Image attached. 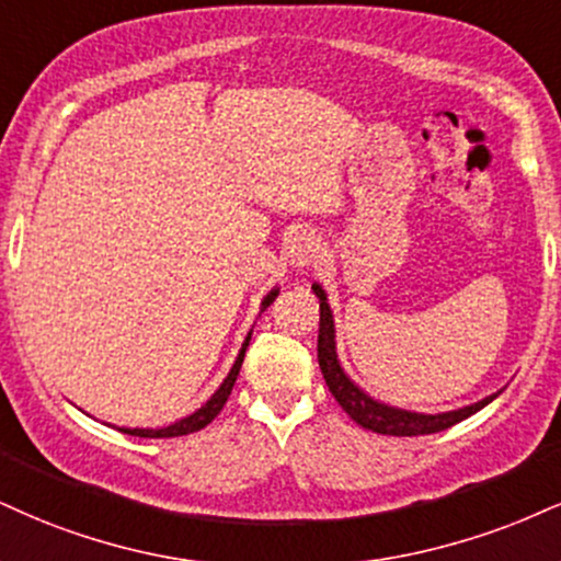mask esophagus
Masks as SVG:
<instances>
[{"instance_id": "esophagus-1", "label": "esophagus", "mask_w": 561, "mask_h": 561, "mask_svg": "<svg viewBox=\"0 0 561 561\" xmlns=\"http://www.w3.org/2000/svg\"><path fill=\"white\" fill-rule=\"evenodd\" d=\"M319 251H321V245H319V238H316V234L298 232L293 240L287 242L285 259L289 266L302 272V268H308L310 263L319 259Z\"/></svg>"}]
</instances>
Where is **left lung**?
<instances>
[{"instance_id":"8db88e82","label":"left lung","mask_w":561,"mask_h":561,"mask_svg":"<svg viewBox=\"0 0 561 561\" xmlns=\"http://www.w3.org/2000/svg\"><path fill=\"white\" fill-rule=\"evenodd\" d=\"M313 293L321 302V323H319V366L323 379H327L329 391L334 394V400L342 404V410L353 417L357 426L374 434L383 436H423V434H436V431L451 428L455 423L465 421L478 410L485 408L489 402H494L502 389L494 394L483 397L473 404H465V408L447 410V413H415V410L397 408V404L381 402L376 397H370L360 383L350 379V374L342 366L340 355H336V327H334V313L329 306L327 289L319 282H313Z\"/></svg>"}]
</instances>
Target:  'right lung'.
Wrapping results in <instances>:
<instances>
[{
	"mask_svg": "<svg viewBox=\"0 0 561 561\" xmlns=\"http://www.w3.org/2000/svg\"><path fill=\"white\" fill-rule=\"evenodd\" d=\"M276 295H279V287L268 289V293L263 295V300H261V313H263V310H266L268 306H272ZM251 334H253V329H251V332H248L245 340H242L240 353H238V357H234L232 368H229V374L225 376V381L219 383V389H216L214 394L208 397V400H206L204 404H201L198 410H193L191 415L180 417V421H174V423H170V426H164V428H127V426H114V428L123 431V434L140 436V438H172V436H185V434H193V431L206 428L208 423H211L214 417L219 415V410L225 408L229 391H232L234 381H238V374H240V366H242V357H245V350H248V342H251Z\"/></svg>",
	"mask_w": 561,
	"mask_h": 561,
	"instance_id": "obj_1",
	"label": "right lung"
}]
</instances>
